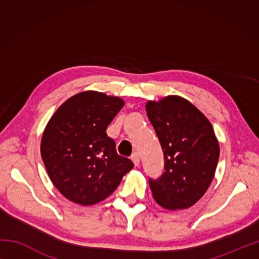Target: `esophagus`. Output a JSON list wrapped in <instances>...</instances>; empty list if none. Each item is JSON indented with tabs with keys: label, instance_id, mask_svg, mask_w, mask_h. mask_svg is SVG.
<instances>
[{
	"label": "esophagus",
	"instance_id": "34e87169",
	"mask_svg": "<svg viewBox=\"0 0 259 259\" xmlns=\"http://www.w3.org/2000/svg\"><path fill=\"white\" fill-rule=\"evenodd\" d=\"M131 160H133V162H134V164L136 165V166H138L139 165V161H140V157H139V154L138 153H134L133 155H131Z\"/></svg>",
	"mask_w": 259,
	"mask_h": 259
}]
</instances>
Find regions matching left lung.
<instances>
[{
    "label": "left lung",
    "mask_w": 259,
    "mask_h": 259,
    "mask_svg": "<svg viewBox=\"0 0 259 259\" xmlns=\"http://www.w3.org/2000/svg\"><path fill=\"white\" fill-rule=\"evenodd\" d=\"M146 112L164 156V172L148 178L153 198L170 210L190 208L207 192L216 171L219 145L212 125L177 96L148 102Z\"/></svg>",
    "instance_id": "8db88e82"
}]
</instances>
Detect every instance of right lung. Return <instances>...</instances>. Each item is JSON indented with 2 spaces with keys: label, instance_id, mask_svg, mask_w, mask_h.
Here are the masks:
<instances>
[{
  "label": "right lung",
  "instance_id": "add662e5",
  "mask_svg": "<svg viewBox=\"0 0 259 259\" xmlns=\"http://www.w3.org/2000/svg\"><path fill=\"white\" fill-rule=\"evenodd\" d=\"M124 102L97 91H84L66 100L48 122L41 155L48 175L65 198L81 205L106 199L133 161L116 152L106 129Z\"/></svg>",
  "mask_w": 259,
  "mask_h": 259
}]
</instances>
